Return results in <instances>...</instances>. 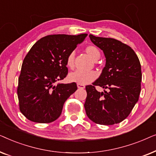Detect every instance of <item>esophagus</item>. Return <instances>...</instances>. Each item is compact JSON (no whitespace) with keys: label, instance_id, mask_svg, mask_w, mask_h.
Wrapping results in <instances>:
<instances>
[{"label":"esophagus","instance_id":"esophagus-1","mask_svg":"<svg viewBox=\"0 0 156 156\" xmlns=\"http://www.w3.org/2000/svg\"><path fill=\"white\" fill-rule=\"evenodd\" d=\"M77 87L79 89H84L85 88V86L84 84H77Z\"/></svg>","mask_w":156,"mask_h":156}]
</instances>
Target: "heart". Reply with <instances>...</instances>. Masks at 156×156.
Masks as SVG:
<instances>
[{
	"mask_svg": "<svg viewBox=\"0 0 156 156\" xmlns=\"http://www.w3.org/2000/svg\"><path fill=\"white\" fill-rule=\"evenodd\" d=\"M85 52L89 55V57L94 60H97L100 57V52L98 49L94 46L89 45L86 47ZM74 52H71L67 55L66 63L67 67L72 69L74 67ZM97 77V74L94 71H82V70H76L69 73L68 79L70 82H76L80 84H89L94 81Z\"/></svg>",
	"mask_w": 156,
	"mask_h": 156,
	"instance_id": "b5f03b06",
	"label": "heart"
}]
</instances>
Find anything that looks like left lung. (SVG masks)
I'll return each instance as SVG.
<instances>
[{
  "label": "left lung",
  "mask_w": 156,
  "mask_h": 156,
  "mask_svg": "<svg viewBox=\"0 0 156 156\" xmlns=\"http://www.w3.org/2000/svg\"><path fill=\"white\" fill-rule=\"evenodd\" d=\"M89 37L104 52L106 65L92 85L86 86L85 111L93 122L114 125L127 118L138 101L141 66L135 52L127 44L114 38L92 35ZM96 86L108 91L99 93Z\"/></svg>",
  "instance_id": "1"
}]
</instances>
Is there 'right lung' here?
I'll return each instance as SVG.
<instances>
[{"label": "right lung", "mask_w": 156, "mask_h": 156, "mask_svg": "<svg viewBox=\"0 0 156 156\" xmlns=\"http://www.w3.org/2000/svg\"><path fill=\"white\" fill-rule=\"evenodd\" d=\"M87 36L48 35L30 50L23 62L17 89L20 111L28 120L47 123L60 116L65 101L77 87L75 82L55 83L67 75V55Z\"/></svg>", "instance_id": "obj_1"}]
</instances>
